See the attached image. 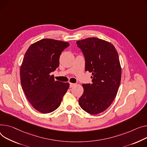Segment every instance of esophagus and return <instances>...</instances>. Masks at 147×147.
<instances>
[{"mask_svg":"<svg viewBox=\"0 0 147 147\" xmlns=\"http://www.w3.org/2000/svg\"><path fill=\"white\" fill-rule=\"evenodd\" d=\"M75 85H76V84H74V83H70V88H71V87H74Z\"/></svg>","mask_w":147,"mask_h":147,"instance_id":"obj_1","label":"esophagus"}]
</instances>
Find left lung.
<instances>
[{
    "mask_svg": "<svg viewBox=\"0 0 147 147\" xmlns=\"http://www.w3.org/2000/svg\"><path fill=\"white\" fill-rule=\"evenodd\" d=\"M76 44L85 57L86 71L92 73V83L82 84L79 105L88 113H102L111 106L119 89L122 69L118 53L112 43L97 38H87Z\"/></svg>",
    "mask_w": 147,
    "mask_h": 147,
    "instance_id": "1",
    "label": "left lung"
}]
</instances>
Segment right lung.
<instances>
[{
  "mask_svg": "<svg viewBox=\"0 0 147 147\" xmlns=\"http://www.w3.org/2000/svg\"><path fill=\"white\" fill-rule=\"evenodd\" d=\"M69 43L42 39L31 44L20 68L22 88L29 102L38 112L51 113L61 104L70 84L55 80L51 73L59 66L62 51Z\"/></svg>",
  "mask_w": 147,
  "mask_h": 147,
  "instance_id": "obj_1",
  "label": "right lung"
}]
</instances>
